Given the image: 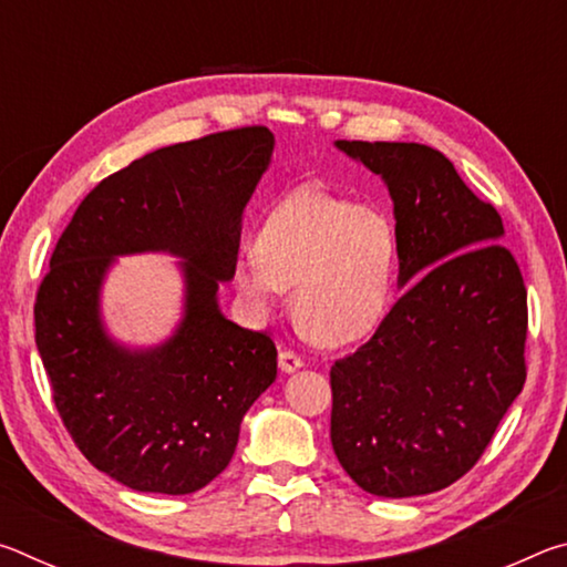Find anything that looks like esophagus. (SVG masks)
Listing matches in <instances>:
<instances>
[{
    "instance_id": "esophagus-1",
    "label": "esophagus",
    "mask_w": 567,
    "mask_h": 567,
    "mask_svg": "<svg viewBox=\"0 0 567 567\" xmlns=\"http://www.w3.org/2000/svg\"><path fill=\"white\" fill-rule=\"evenodd\" d=\"M277 360H280V370L282 372H295V370H300L302 364H305L300 354L292 352V350H282L280 358H277Z\"/></svg>"
}]
</instances>
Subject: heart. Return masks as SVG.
<instances>
[{"label": "heart", "instance_id": "b5f03b06", "mask_svg": "<svg viewBox=\"0 0 567 567\" xmlns=\"http://www.w3.org/2000/svg\"><path fill=\"white\" fill-rule=\"evenodd\" d=\"M395 267L398 235L382 209L305 187L262 217L255 255L235 267V287L260 315L295 287L297 324L315 342L338 348L378 328Z\"/></svg>", "mask_w": 567, "mask_h": 567}]
</instances>
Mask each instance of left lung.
<instances>
[{"mask_svg": "<svg viewBox=\"0 0 567 567\" xmlns=\"http://www.w3.org/2000/svg\"><path fill=\"white\" fill-rule=\"evenodd\" d=\"M334 145L385 179L405 292L358 352L332 364V450L364 493H437L477 463L525 385L520 267L501 245L497 209L443 152Z\"/></svg>", "mask_w": 567, "mask_h": 567, "instance_id": "1", "label": "left lung"}]
</instances>
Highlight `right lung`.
Wrapping results in <instances>:
<instances>
[{
    "instance_id": "add662e5",
    "label": "right lung",
    "mask_w": 567,
    "mask_h": 567,
    "mask_svg": "<svg viewBox=\"0 0 567 567\" xmlns=\"http://www.w3.org/2000/svg\"><path fill=\"white\" fill-rule=\"evenodd\" d=\"M272 150L270 130L239 127L150 152L102 179L54 247L34 302L37 350L74 445L132 491L189 495L213 483L245 412L277 378L270 334L217 305ZM134 251L186 260V315L147 351L114 343L99 318L103 275Z\"/></svg>"
}]
</instances>
